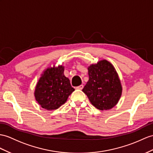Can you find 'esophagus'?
Wrapping results in <instances>:
<instances>
[{
	"instance_id": "obj_1",
	"label": "esophagus",
	"mask_w": 153,
	"mask_h": 153,
	"mask_svg": "<svg viewBox=\"0 0 153 153\" xmlns=\"http://www.w3.org/2000/svg\"><path fill=\"white\" fill-rule=\"evenodd\" d=\"M83 88H84V85H79V86H77L76 87V89H83Z\"/></svg>"
}]
</instances>
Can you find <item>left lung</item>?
Segmentation results:
<instances>
[{
    "label": "left lung",
    "mask_w": 153,
    "mask_h": 153,
    "mask_svg": "<svg viewBox=\"0 0 153 153\" xmlns=\"http://www.w3.org/2000/svg\"><path fill=\"white\" fill-rule=\"evenodd\" d=\"M89 80L82 89L89 101L100 110H110L120 100L122 87L114 66L105 59L88 68Z\"/></svg>",
    "instance_id": "left-lung-1"
}]
</instances>
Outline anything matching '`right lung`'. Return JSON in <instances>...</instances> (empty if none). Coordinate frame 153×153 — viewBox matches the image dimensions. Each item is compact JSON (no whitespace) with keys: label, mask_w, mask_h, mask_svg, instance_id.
<instances>
[{"label":"right lung","mask_w":153,"mask_h":153,"mask_svg":"<svg viewBox=\"0 0 153 153\" xmlns=\"http://www.w3.org/2000/svg\"><path fill=\"white\" fill-rule=\"evenodd\" d=\"M64 67L45 71L35 89V97L43 108L56 110L64 104L74 89L68 78L64 75Z\"/></svg>","instance_id":"1"}]
</instances>
